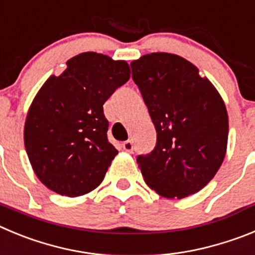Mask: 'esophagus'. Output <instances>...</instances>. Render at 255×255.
<instances>
[{
    "label": "esophagus",
    "instance_id": "34e87169",
    "mask_svg": "<svg viewBox=\"0 0 255 255\" xmlns=\"http://www.w3.org/2000/svg\"><path fill=\"white\" fill-rule=\"evenodd\" d=\"M122 146H123V150L127 151V152H133V142L129 141V139L126 142H123Z\"/></svg>",
    "mask_w": 255,
    "mask_h": 255
}]
</instances>
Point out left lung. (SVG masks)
<instances>
[{
    "mask_svg": "<svg viewBox=\"0 0 255 255\" xmlns=\"http://www.w3.org/2000/svg\"><path fill=\"white\" fill-rule=\"evenodd\" d=\"M130 68L157 133L155 148L137 157L144 182L165 198L197 193L226 153L229 118L221 95L176 54H144Z\"/></svg>",
    "mask_w": 255,
    "mask_h": 255,
    "instance_id": "1",
    "label": "left lung"
}]
</instances>
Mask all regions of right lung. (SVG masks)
I'll use <instances>...</instances> for the list:
<instances>
[{"mask_svg": "<svg viewBox=\"0 0 255 255\" xmlns=\"http://www.w3.org/2000/svg\"><path fill=\"white\" fill-rule=\"evenodd\" d=\"M126 61L85 52L67 61L34 98L24 127L27 157L39 180L61 196L95 189L118 153L108 141L103 105L130 77Z\"/></svg>", "mask_w": 255, "mask_h": 255, "instance_id": "obj_1", "label": "right lung"}]
</instances>
